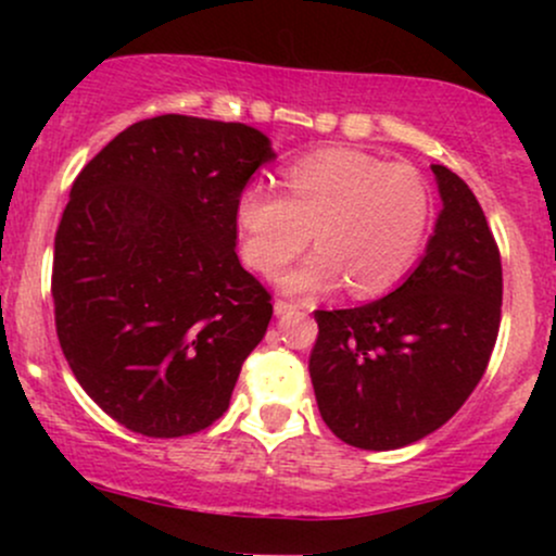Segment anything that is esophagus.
<instances>
[{
    "label": "esophagus",
    "mask_w": 556,
    "mask_h": 556,
    "mask_svg": "<svg viewBox=\"0 0 556 556\" xmlns=\"http://www.w3.org/2000/svg\"><path fill=\"white\" fill-rule=\"evenodd\" d=\"M295 311H303V305L300 303H292V300H274V314L277 316H285V314H295Z\"/></svg>",
    "instance_id": "1"
}]
</instances>
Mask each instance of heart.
I'll return each instance as SVG.
<instances>
[{"label": "heart", "instance_id": "heart-1", "mask_svg": "<svg viewBox=\"0 0 556 556\" xmlns=\"http://www.w3.org/2000/svg\"><path fill=\"white\" fill-rule=\"evenodd\" d=\"M285 195L253 180L235 198L242 258L277 274L308 248L318 251L282 285L292 292L331 290L348 279L355 295L392 290L413 269L431 225V190L407 164L358 149H318L282 169Z\"/></svg>", "mask_w": 556, "mask_h": 556}]
</instances>
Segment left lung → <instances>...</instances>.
Masks as SVG:
<instances>
[{
  "label": "left lung",
  "mask_w": 556,
  "mask_h": 556,
  "mask_svg": "<svg viewBox=\"0 0 556 556\" xmlns=\"http://www.w3.org/2000/svg\"><path fill=\"white\" fill-rule=\"evenodd\" d=\"M444 208L426 256L389 295L316 311L308 371L324 424L358 450H397L455 416L502 321V258L473 190L433 164Z\"/></svg>",
  "instance_id": "left-lung-1"
}]
</instances>
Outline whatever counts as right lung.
Wrapping results in <instances>:
<instances>
[{
	"label": "right lung",
	"instance_id": "right-lung-1",
	"mask_svg": "<svg viewBox=\"0 0 556 556\" xmlns=\"http://www.w3.org/2000/svg\"><path fill=\"white\" fill-rule=\"evenodd\" d=\"M269 159L253 127L162 114L75 177L54 238L56 337L125 429L175 439L225 416L274 314L235 253V198Z\"/></svg>",
	"mask_w": 556,
	"mask_h": 556
}]
</instances>
